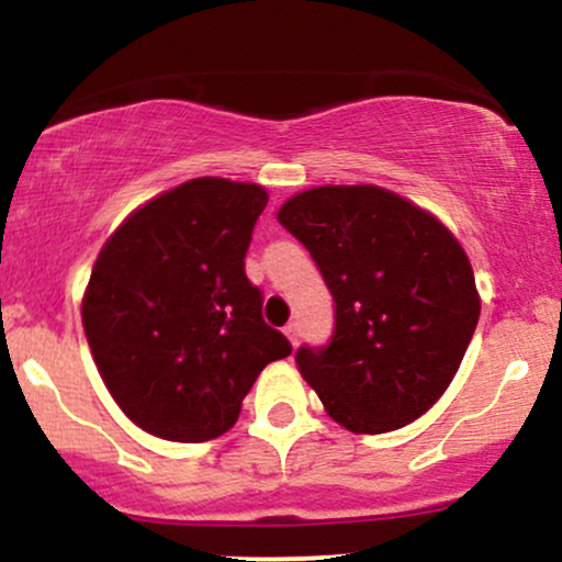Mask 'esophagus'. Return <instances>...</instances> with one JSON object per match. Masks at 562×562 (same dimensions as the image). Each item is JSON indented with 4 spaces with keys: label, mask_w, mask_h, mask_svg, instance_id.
I'll return each instance as SVG.
<instances>
[{
    "label": "esophagus",
    "mask_w": 562,
    "mask_h": 562,
    "mask_svg": "<svg viewBox=\"0 0 562 562\" xmlns=\"http://www.w3.org/2000/svg\"><path fill=\"white\" fill-rule=\"evenodd\" d=\"M285 335L290 338V344H299V338H301V322L299 319H293V322H288L285 325Z\"/></svg>",
    "instance_id": "obj_1"
}]
</instances>
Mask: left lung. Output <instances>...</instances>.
<instances>
[{
	"mask_svg": "<svg viewBox=\"0 0 562 562\" xmlns=\"http://www.w3.org/2000/svg\"><path fill=\"white\" fill-rule=\"evenodd\" d=\"M280 224L325 277L335 327L295 351L327 415L389 434L428 412L460 370L481 301L462 245L438 218L372 184L314 187Z\"/></svg>",
	"mask_w": 562,
	"mask_h": 562,
	"instance_id": "left-lung-1",
	"label": "left lung"
}]
</instances>
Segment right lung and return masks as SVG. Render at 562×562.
<instances>
[{
    "mask_svg": "<svg viewBox=\"0 0 562 562\" xmlns=\"http://www.w3.org/2000/svg\"><path fill=\"white\" fill-rule=\"evenodd\" d=\"M259 184L200 177L142 205L97 256L83 333L108 391L147 434L211 441L261 370L293 351L245 274Z\"/></svg>",
    "mask_w": 562,
    "mask_h": 562,
    "instance_id": "1",
    "label": "right lung"
}]
</instances>
